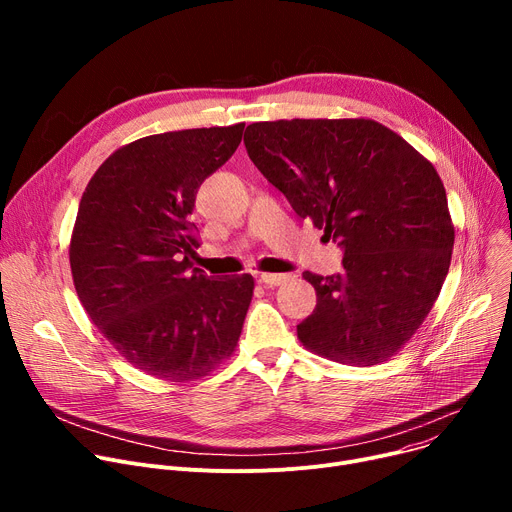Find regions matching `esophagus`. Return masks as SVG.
Here are the masks:
<instances>
[{"label":"esophagus","instance_id":"1","mask_svg":"<svg viewBox=\"0 0 512 512\" xmlns=\"http://www.w3.org/2000/svg\"><path fill=\"white\" fill-rule=\"evenodd\" d=\"M290 276L288 274H261L259 276V282L265 284V286H280L288 280Z\"/></svg>","mask_w":512,"mask_h":512}]
</instances>
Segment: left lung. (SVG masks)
I'll use <instances>...</instances> for the list:
<instances>
[{
  "mask_svg": "<svg viewBox=\"0 0 512 512\" xmlns=\"http://www.w3.org/2000/svg\"><path fill=\"white\" fill-rule=\"evenodd\" d=\"M245 147L297 215L344 249L342 274H303L317 292L297 326L303 346L357 367L394 357L432 311L452 257L432 161L369 118L255 122Z\"/></svg>",
  "mask_w": 512,
  "mask_h": 512,
  "instance_id": "left-lung-1",
  "label": "left lung"
}]
</instances>
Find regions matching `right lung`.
Instances as JSON below:
<instances>
[{"instance_id": "add662e5", "label": "right lung", "mask_w": 512, "mask_h": 512, "mask_svg": "<svg viewBox=\"0 0 512 512\" xmlns=\"http://www.w3.org/2000/svg\"><path fill=\"white\" fill-rule=\"evenodd\" d=\"M245 122L151 134L116 149L89 180L70 238L80 303L137 369L193 382L230 359L253 299L251 274L191 271L188 222L201 182L240 145Z\"/></svg>"}]
</instances>
